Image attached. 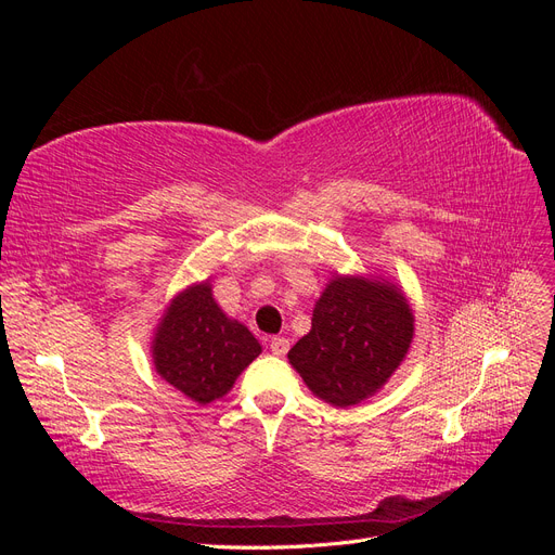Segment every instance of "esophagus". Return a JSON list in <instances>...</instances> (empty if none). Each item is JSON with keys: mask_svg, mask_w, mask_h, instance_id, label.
I'll return each instance as SVG.
<instances>
[{"mask_svg": "<svg viewBox=\"0 0 555 555\" xmlns=\"http://www.w3.org/2000/svg\"><path fill=\"white\" fill-rule=\"evenodd\" d=\"M289 347H292L289 340H287V338H280V335H278V338L271 340V351H273L275 357H284V354H287Z\"/></svg>", "mask_w": 555, "mask_h": 555, "instance_id": "obj_1", "label": "esophagus"}]
</instances>
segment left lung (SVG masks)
Listing matches in <instances>:
<instances>
[{
    "mask_svg": "<svg viewBox=\"0 0 555 555\" xmlns=\"http://www.w3.org/2000/svg\"><path fill=\"white\" fill-rule=\"evenodd\" d=\"M412 338L414 312L396 282L335 273L287 359L319 400L354 408L391 379Z\"/></svg>",
    "mask_w": 555,
    "mask_h": 555,
    "instance_id": "obj_1",
    "label": "left lung"
}]
</instances>
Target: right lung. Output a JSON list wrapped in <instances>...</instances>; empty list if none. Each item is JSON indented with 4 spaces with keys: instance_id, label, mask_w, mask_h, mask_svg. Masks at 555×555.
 Masks as SVG:
<instances>
[{
    "instance_id": "add662e5",
    "label": "right lung",
    "mask_w": 555,
    "mask_h": 555,
    "mask_svg": "<svg viewBox=\"0 0 555 555\" xmlns=\"http://www.w3.org/2000/svg\"><path fill=\"white\" fill-rule=\"evenodd\" d=\"M261 345L212 296L210 280L178 292L164 308L150 340L157 375L196 405L227 396Z\"/></svg>"
}]
</instances>
